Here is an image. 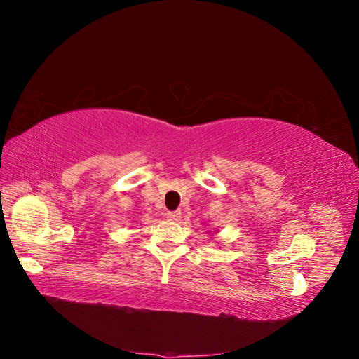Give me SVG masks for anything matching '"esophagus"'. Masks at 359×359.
I'll list each match as a JSON object with an SVG mask.
<instances>
[{
    "instance_id": "1",
    "label": "esophagus",
    "mask_w": 359,
    "mask_h": 359,
    "mask_svg": "<svg viewBox=\"0 0 359 359\" xmlns=\"http://www.w3.org/2000/svg\"><path fill=\"white\" fill-rule=\"evenodd\" d=\"M168 219L172 220V222H178L181 219V211H168L166 212Z\"/></svg>"
}]
</instances>
